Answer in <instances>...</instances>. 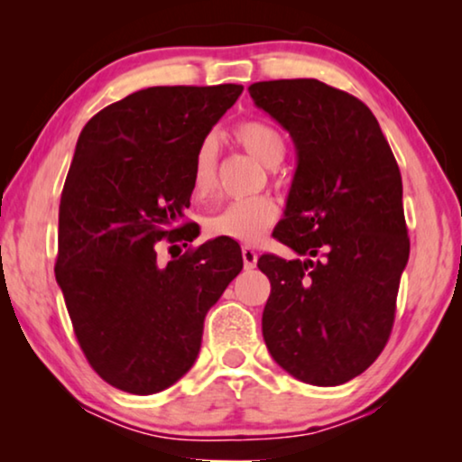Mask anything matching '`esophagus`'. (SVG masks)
Segmentation results:
<instances>
[{"instance_id":"1","label":"esophagus","mask_w":462,"mask_h":462,"mask_svg":"<svg viewBox=\"0 0 462 462\" xmlns=\"http://www.w3.org/2000/svg\"><path fill=\"white\" fill-rule=\"evenodd\" d=\"M242 258H244V267L245 269H254L256 267L258 254H256L254 248H250V245H244V248H242Z\"/></svg>"}]
</instances>
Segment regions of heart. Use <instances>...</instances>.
<instances>
[{
	"instance_id": "obj_1",
	"label": "heart",
	"mask_w": 462,
	"mask_h": 462,
	"mask_svg": "<svg viewBox=\"0 0 462 462\" xmlns=\"http://www.w3.org/2000/svg\"><path fill=\"white\" fill-rule=\"evenodd\" d=\"M233 138L245 153H250L263 166L275 168L286 157V141L282 132L261 119H245L233 128ZM218 144L214 138H204L195 151L191 166V193L195 199H208L217 189ZM280 210L267 195L231 201L206 218V233L212 237L236 239L244 244H256L275 225Z\"/></svg>"
}]
</instances>
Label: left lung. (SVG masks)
Segmentation results:
<instances>
[{"mask_svg": "<svg viewBox=\"0 0 462 462\" xmlns=\"http://www.w3.org/2000/svg\"><path fill=\"white\" fill-rule=\"evenodd\" d=\"M292 136L296 172L273 237L305 261L258 258L271 294L263 337L288 374L337 387L381 356L395 319L410 239L402 174L362 100L318 79L248 88Z\"/></svg>", "mask_w": 462, "mask_h": 462, "instance_id": "obj_1", "label": "left lung"}]
</instances>
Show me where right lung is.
Instances as JSON below:
<instances>
[{"mask_svg":"<svg viewBox=\"0 0 462 462\" xmlns=\"http://www.w3.org/2000/svg\"><path fill=\"white\" fill-rule=\"evenodd\" d=\"M244 86H155L105 106L81 130L59 208L56 282L97 374L134 395L168 389L198 359L204 319L244 267L233 239L168 264L199 143Z\"/></svg>","mask_w":462,"mask_h":462,"instance_id":"add662e5","label":"right lung"}]
</instances>
